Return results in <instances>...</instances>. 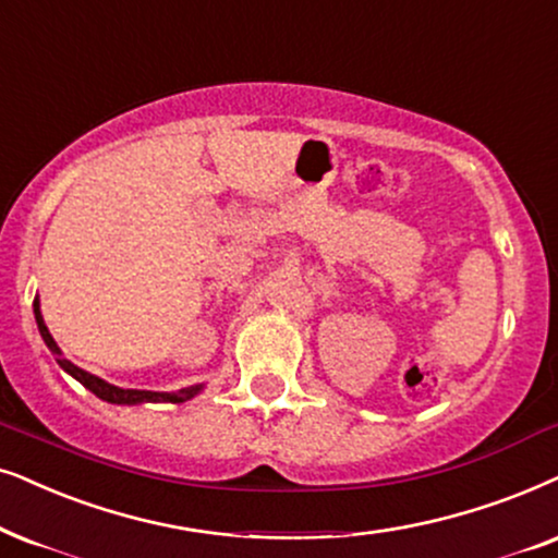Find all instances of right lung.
Returning <instances> with one entry per match:
<instances>
[{"mask_svg":"<svg viewBox=\"0 0 558 558\" xmlns=\"http://www.w3.org/2000/svg\"><path fill=\"white\" fill-rule=\"evenodd\" d=\"M33 310H35V323H38V330H40L43 341H46L48 349L53 351L56 356H58V359H56L58 366H61L66 374L74 376L76 381H82V385H84L86 389H89V392L97 395L99 400L112 402V404H143V402H173V404H177V402L192 400L194 395L202 392V385L179 389V392H148V389H122V387H114V385H110V381L99 379V376L84 372V368H78V366L71 364L69 359H63V356H61V349H58L56 341H53V336H50L48 328H46V323H43L38 296H35Z\"/></svg>","mask_w":558,"mask_h":558,"instance_id":"right-lung-1","label":"right lung"}]
</instances>
